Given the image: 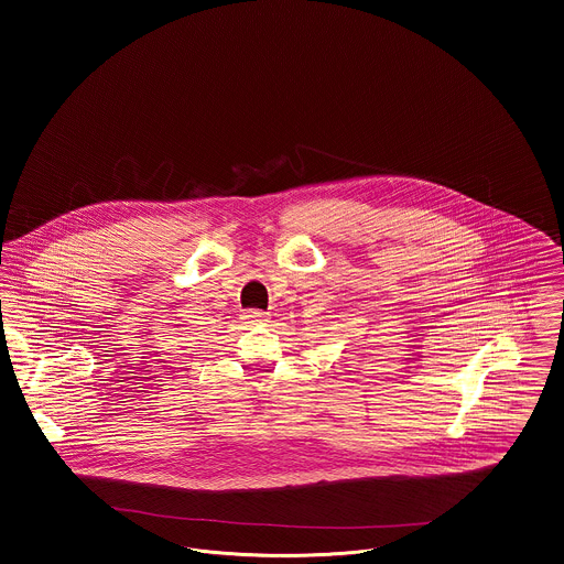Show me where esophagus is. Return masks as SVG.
Instances as JSON below:
<instances>
[{
    "mask_svg": "<svg viewBox=\"0 0 564 564\" xmlns=\"http://www.w3.org/2000/svg\"><path fill=\"white\" fill-rule=\"evenodd\" d=\"M245 317H247V319H249L251 323H262L269 319V315H267V313H262V311H256V308L247 311V313H245Z\"/></svg>",
    "mask_w": 564,
    "mask_h": 564,
    "instance_id": "esophagus-1",
    "label": "esophagus"
}]
</instances>
